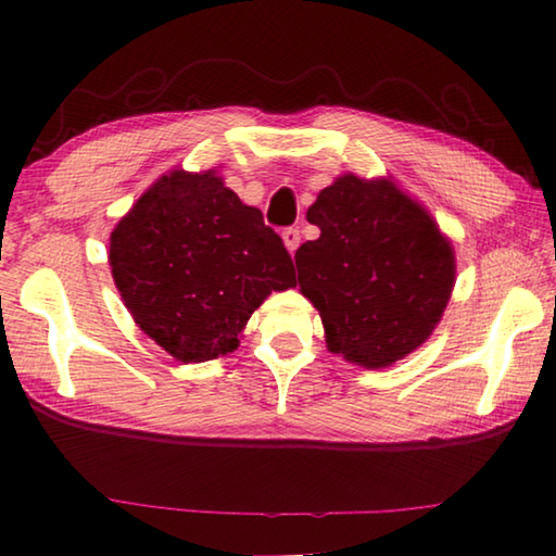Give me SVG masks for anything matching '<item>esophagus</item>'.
<instances>
[{
  "mask_svg": "<svg viewBox=\"0 0 556 556\" xmlns=\"http://www.w3.org/2000/svg\"><path fill=\"white\" fill-rule=\"evenodd\" d=\"M281 240H285L287 250L291 252V255H294L296 248H299V240H301L299 228H287V230H281Z\"/></svg>",
  "mask_w": 556,
  "mask_h": 556,
  "instance_id": "1",
  "label": "esophagus"
}]
</instances>
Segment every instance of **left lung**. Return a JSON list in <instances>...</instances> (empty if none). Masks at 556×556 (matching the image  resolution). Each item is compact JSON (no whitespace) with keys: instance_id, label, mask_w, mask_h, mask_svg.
Wrapping results in <instances>:
<instances>
[{"instance_id":"obj_1","label":"left lung","mask_w":556,"mask_h":556,"mask_svg":"<svg viewBox=\"0 0 556 556\" xmlns=\"http://www.w3.org/2000/svg\"><path fill=\"white\" fill-rule=\"evenodd\" d=\"M321 238L296 250L299 287L326 343L384 368L427 341L454 289V250L427 211L390 181L341 176L306 213Z\"/></svg>"}]
</instances>
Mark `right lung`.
<instances>
[{"label": "right lung", "mask_w": 556, "mask_h": 556, "mask_svg": "<svg viewBox=\"0 0 556 556\" xmlns=\"http://www.w3.org/2000/svg\"><path fill=\"white\" fill-rule=\"evenodd\" d=\"M110 267L139 328L181 363L235 351L267 294L296 285L279 235L213 172L159 178L112 232Z\"/></svg>", "instance_id": "1"}]
</instances>
